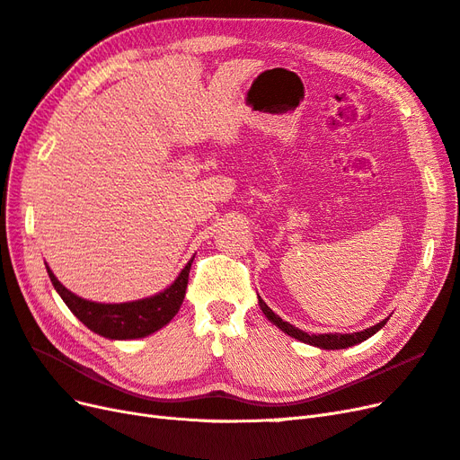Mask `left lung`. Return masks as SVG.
Segmentation results:
<instances>
[{"instance_id":"1","label":"left lung","mask_w":460,"mask_h":460,"mask_svg":"<svg viewBox=\"0 0 460 460\" xmlns=\"http://www.w3.org/2000/svg\"><path fill=\"white\" fill-rule=\"evenodd\" d=\"M259 305H261L264 316H267L270 323H274L282 332H286L288 336L296 338V340H299L303 343L320 347V349H345V347L357 345L360 341L368 340L370 336H374V333L378 332L387 323V318H384L382 323H378L376 326H370V328H367L363 332H355V333H311V336H309L307 332H303V330H299L296 326H291L289 323H284V320L278 316V314H274L272 309L261 297H259Z\"/></svg>"}]
</instances>
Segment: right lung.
Listing matches in <instances>:
<instances>
[{"mask_svg":"<svg viewBox=\"0 0 460 460\" xmlns=\"http://www.w3.org/2000/svg\"><path fill=\"white\" fill-rule=\"evenodd\" d=\"M193 259L186 264L184 270L178 274L172 286L166 288L161 294L130 301V303H93L86 301L75 294H71L53 272L48 269L49 280L58 294L65 301L73 314L84 323L92 332L100 333L109 340H136L149 336V333L157 332L164 324H169L172 316L178 313L180 305L184 301L186 288H188V276Z\"/></svg>","mask_w":460,"mask_h":460,"instance_id":"1","label":"right lung"}]
</instances>
